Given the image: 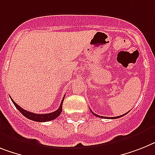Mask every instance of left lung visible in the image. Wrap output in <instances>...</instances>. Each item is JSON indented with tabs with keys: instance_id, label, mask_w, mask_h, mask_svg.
Instances as JSON below:
<instances>
[{
	"instance_id": "left-lung-1",
	"label": "left lung",
	"mask_w": 155,
	"mask_h": 155,
	"mask_svg": "<svg viewBox=\"0 0 155 155\" xmlns=\"http://www.w3.org/2000/svg\"><path fill=\"white\" fill-rule=\"evenodd\" d=\"M90 111H91V112L92 113H93V115H94V116H97V117H100V118H110V119H117V118H120V117H122V116H125V115L126 114H127V113H124V115H121V116H116V117H105V116H98V115H97V114H95V113H93V112H92V110L90 109Z\"/></svg>"
}]
</instances>
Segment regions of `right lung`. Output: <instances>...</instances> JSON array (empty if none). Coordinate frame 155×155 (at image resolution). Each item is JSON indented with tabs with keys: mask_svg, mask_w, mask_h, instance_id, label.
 Returning <instances> with one entry per match:
<instances>
[{
	"mask_svg": "<svg viewBox=\"0 0 155 155\" xmlns=\"http://www.w3.org/2000/svg\"><path fill=\"white\" fill-rule=\"evenodd\" d=\"M64 98H65V97H64L62 102H61V104H60L59 108H58L56 111H54V112H51V113H47V114H36V113H33V112H28V111L23 109L21 107H20L16 102H14V101L12 99V98L11 100L12 101V103L14 104V105L16 106V108H17V109L22 113L23 116H25L26 118L29 119L31 120L36 121V122H47V121L53 120L57 118L58 116L61 114V112H62V103H63Z\"/></svg>",
	"mask_w": 155,
	"mask_h": 155,
	"instance_id": "obj_1",
	"label": "right lung"
}]
</instances>
